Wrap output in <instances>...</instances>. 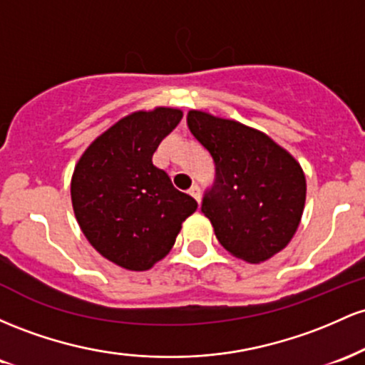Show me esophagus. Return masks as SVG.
I'll use <instances>...</instances> for the list:
<instances>
[{
	"instance_id": "34e87169",
	"label": "esophagus",
	"mask_w": 365,
	"mask_h": 365,
	"mask_svg": "<svg viewBox=\"0 0 365 365\" xmlns=\"http://www.w3.org/2000/svg\"><path fill=\"white\" fill-rule=\"evenodd\" d=\"M187 193H190L191 196H193V198L196 200V202L200 203V200H202V190H200L198 184H193V186H191L190 190H187Z\"/></svg>"
}]
</instances>
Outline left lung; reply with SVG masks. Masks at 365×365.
<instances>
[{"mask_svg":"<svg viewBox=\"0 0 365 365\" xmlns=\"http://www.w3.org/2000/svg\"><path fill=\"white\" fill-rule=\"evenodd\" d=\"M187 128L212 155L215 181L202 212L219 243L250 262L271 259L292 241L305 207V174L267 134L191 110Z\"/></svg>","mask_w":365,"mask_h":365,"instance_id":"8db88e82","label":"left lung"}]
</instances>
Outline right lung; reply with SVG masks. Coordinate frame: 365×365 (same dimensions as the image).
<instances>
[{
    "mask_svg": "<svg viewBox=\"0 0 365 365\" xmlns=\"http://www.w3.org/2000/svg\"><path fill=\"white\" fill-rule=\"evenodd\" d=\"M178 108L134 112L98 136L73 169L71 195L81 231L98 253L128 271H148L174 247L198 207L153 165Z\"/></svg>",
    "mask_w": 365,
    "mask_h": 365,
    "instance_id": "obj_1",
    "label": "right lung"
}]
</instances>
